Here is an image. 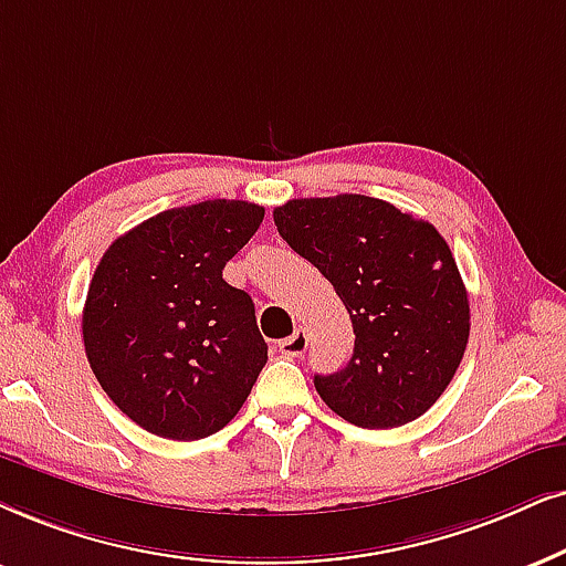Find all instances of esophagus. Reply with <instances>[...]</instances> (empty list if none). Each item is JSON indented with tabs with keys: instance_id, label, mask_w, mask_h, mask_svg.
<instances>
[{
	"instance_id": "obj_1",
	"label": "esophagus",
	"mask_w": 566,
	"mask_h": 566,
	"mask_svg": "<svg viewBox=\"0 0 566 566\" xmlns=\"http://www.w3.org/2000/svg\"><path fill=\"white\" fill-rule=\"evenodd\" d=\"M305 347H307V334L303 332V328H295V334L279 342V353H282L284 357H300L305 353Z\"/></svg>"
}]
</instances>
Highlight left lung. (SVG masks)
Returning <instances> with one entry per match:
<instances>
[{"instance_id":"obj_1","label":"left lung","mask_w":566,"mask_h":566,"mask_svg":"<svg viewBox=\"0 0 566 566\" xmlns=\"http://www.w3.org/2000/svg\"><path fill=\"white\" fill-rule=\"evenodd\" d=\"M274 224L332 282L353 321L347 366L313 378L321 399L360 428L420 418L454 378L470 336L468 290L447 240L355 192L287 200Z\"/></svg>"}]
</instances>
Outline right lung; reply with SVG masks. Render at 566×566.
Here are the masks:
<instances>
[{
    "label": "right lung",
    "instance_id": "add662e5",
    "mask_svg": "<svg viewBox=\"0 0 566 566\" xmlns=\"http://www.w3.org/2000/svg\"><path fill=\"white\" fill-rule=\"evenodd\" d=\"M263 206L203 200L133 227L102 255L83 345L114 405L148 433L196 441L240 412L269 347L253 300L221 279Z\"/></svg>",
    "mask_w": 566,
    "mask_h": 566
}]
</instances>
